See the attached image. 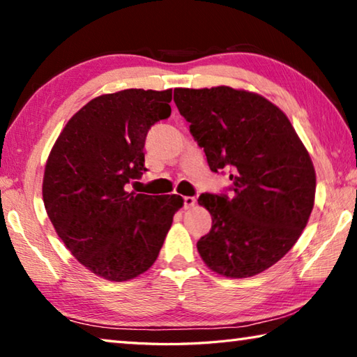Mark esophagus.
Instances as JSON below:
<instances>
[{
    "label": "esophagus",
    "instance_id": "1",
    "mask_svg": "<svg viewBox=\"0 0 357 357\" xmlns=\"http://www.w3.org/2000/svg\"><path fill=\"white\" fill-rule=\"evenodd\" d=\"M195 204H197V198L195 197H184V208L185 209L195 208Z\"/></svg>",
    "mask_w": 357,
    "mask_h": 357
}]
</instances>
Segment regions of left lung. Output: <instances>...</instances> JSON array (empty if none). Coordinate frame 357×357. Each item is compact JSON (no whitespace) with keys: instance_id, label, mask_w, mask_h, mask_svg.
<instances>
[{"instance_id":"8db88e82","label":"left lung","mask_w":357,"mask_h":357,"mask_svg":"<svg viewBox=\"0 0 357 357\" xmlns=\"http://www.w3.org/2000/svg\"><path fill=\"white\" fill-rule=\"evenodd\" d=\"M174 104L211 170H231V195L198 198L213 217L198 253L229 279L263 273L287 255L309 222L317 189L309 151L287 114L257 93L176 88Z\"/></svg>"}]
</instances>
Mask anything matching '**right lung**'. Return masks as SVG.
Masks as SVG:
<instances>
[{
  "instance_id": "obj_1",
  "label": "right lung",
  "mask_w": 357,
  "mask_h": 357,
  "mask_svg": "<svg viewBox=\"0 0 357 357\" xmlns=\"http://www.w3.org/2000/svg\"><path fill=\"white\" fill-rule=\"evenodd\" d=\"M172 89H124L82 107L48 154L42 198L55 231L78 261L112 282L135 279L154 264L183 208L179 195L126 190L142 178L144 140L172 114Z\"/></svg>"
}]
</instances>
